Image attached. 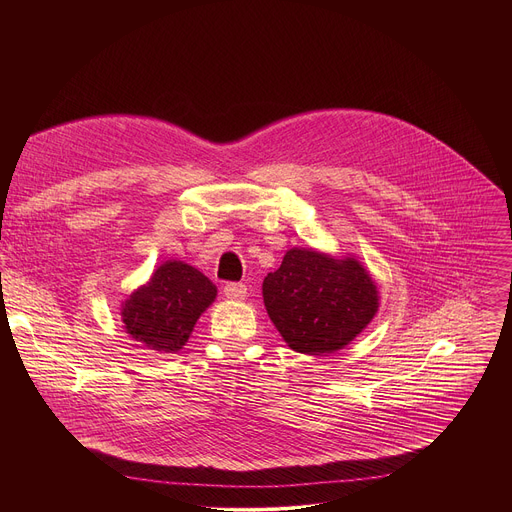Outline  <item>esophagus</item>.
Returning a JSON list of instances; mask_svg holds the SVG:
<instances>
[{"mask_svg":"<svg viewBox=\"0 0 512 512\" xmlns=\"http://www.w3.org/2000/svg\"><path fill=\"white\" fill-rule=\"evenodd\" d=\"M225 296H227V300L241 302L247 296V285H243V283H227L225 285Z\"/></svg>","mask_w":512,"mask_h":512,"instance_id":"34e87169","label":"esophagus"}]
</instances>
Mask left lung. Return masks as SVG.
<instances>
[{
  "label": "left lung",
  "mask_w": 512,
  "mask_h": 512,
  "mask_svg": "<svg viewBox=\"0 0 512 512\" xmlns=\"http://www.w3.org/2000/svg\"><path fill=\"white\" fill-rule=\"evenodd\" d=\"M265 310L302 354H330L354 340L379 310V291L356 259H334L314 249H289L263 279Z\"/></svg>",
  "instance_id": "obj_1"
}]
</instances>
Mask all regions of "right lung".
Segmentation results:
<instances>
[{
	"mask_svg": "<svg viewBox=\"0 0 512 512\" xmlns=\"http://www.w3.org/2000/svg\"><path fill=\"white\" fill-rule=\"evenodd\" d=\"M214 298L216 285L204 273L172 259L123 302L121 320L125 332L145 348L178 352Z\"/></svg>",
	"mask_w": 512,
	"mask_h": 512,
	"instance_id": "add662e5",
	"label": "right lung"
}]
</instances>
